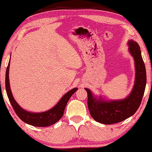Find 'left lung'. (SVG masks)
<instances>
[{"label": "left lung", "mask_w": 152, "mask_h": 152, "mask_svg": "<svg viewBox=\"0 0 152 152\" xmlns=\"http://www.w3.org/2000/svg\"><path fill=\"white\" fill-rule=\"evenodd\" d=\"M129 51L134 59L135 81L131 93L124 99L105 102L94 97L91 91L85 88L88 95V107L93 118L105 124L118 123L131 117L141 105L146 85V70L140 47L134 40H129Z\"/></svg>", "instance_id": "1"}]
</instances>
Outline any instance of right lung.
<instances>
[{
  "label": "right lung",
  "mask_w": 152,
  "mask_h": 152,
  "mask_svg": "<svg viewBox=\"0 0 152 152\" xmlns=\"http://www.w3.org/2000/svg\"><path fill=\"white\" fill-rule=\"evenodd\" d=\"M9 66H10V61L9 62L8 66L7 67L6 75H5V87L7 96L11 104L13 107L14 111L18 115V116L22 120L23 122H26L28 124L32 126L42 127L48 126L50 125L54 124L57 121L61 118L63 116L65 108L67 105V103L72 97V95L78 90L77 88H74L67 92L63 96L58 103L53 107L52 109L47 111L45 112L40 113H32L26 111L21 108L20 105L18 104L16 101L14 99L12 95L10 85H9Z\"/></svg>",
  "instance_id": "add662e5"
}]
</instances>
